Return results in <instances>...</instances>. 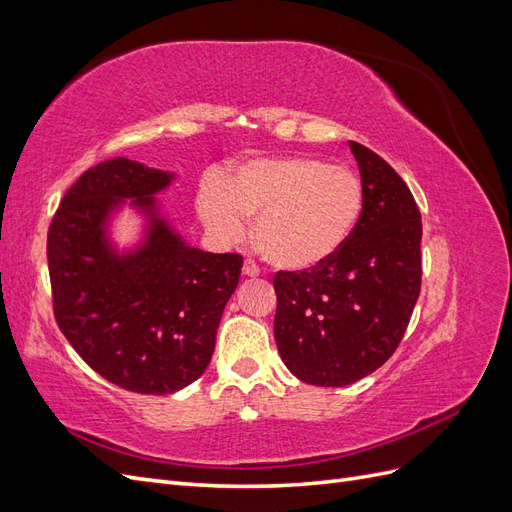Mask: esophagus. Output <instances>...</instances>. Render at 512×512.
<instances>
[{"label": "esophagus", "instance_id": "obj_1", "mask_svg": "<svg viewBox=\"0 0 512 512\" xmlns=\"http://www.w3.org/2000/svg\"><path fill=\"white\" fill-rule=\"evenodd\" d=\"M243 273H245L247 277H258V275H260V269H258V265H256V262H254L252 258H247V260L243 262Z\"/></svg>", "mask_w": 512, "mask_h": 512}]
</instances>
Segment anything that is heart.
<instances>
[{
  "label": "heart",
  "instance_id": "obj_1",
  "mask_svg": "<svg viewBox=\"0 0 512 512\" xmlns=\"http://www.w3.org/2000/svg\"><path fill=\"white\" fill-rule=\"evenodd\" d=\"M365 207L359 175L318 158H262L239 166L226 185L198 194V213L222 239L239 237L256 215L254 241L269 265L309 271L350 239Z\"/></svg>",
  "mask_w": 512,
  "mask_h": 512
}]
</instances>
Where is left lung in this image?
Returning <instances> with one entry per match:
<instances>
[{"label":"left lung","mask_w":512,"mask_h":512,"mask_svg":"<svg viewBox=\"0 0 512 512\" xmlns=\"http://www.w3.org/2000/svg\"><path fill=\"white\" fill-rule=\"evenodd\" d=\"M365 207L350 239L309 271H277L275 342L314 386H346L386 363L421 294V211L393 166L350 141Z\"/></svg>","instance_id":"left-lung-1"}]
</instances>
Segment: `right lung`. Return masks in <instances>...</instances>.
I'll use <instances>...</instances> for the list:
<instances>
[{"label": "right lung", "mask_w": 512, "mask_h": 512, "mask_svg": "<svg viewBox=\"0 0 512 512\" xmlns=\"http://www.w3.org/2000/svg\"><path fill=\"white\" fill-rule=\"evenodd\" d=\"M168 181L126 158L104 160L70 185L46 237L59 331L96 374L143 395L175 393L207 369L243 265L241 254L188 247L164 222L134 256L108 252L111 205L136 198L147 207Z\"/></svg>", "instance_id": "right-lung-1"}]
</instances>
